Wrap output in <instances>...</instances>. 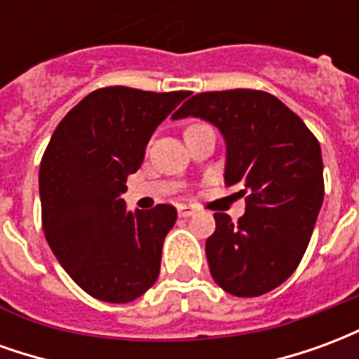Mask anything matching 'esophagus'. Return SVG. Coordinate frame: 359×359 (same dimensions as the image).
I'll return each instance as SVG.
<instances>
[{
    "label": "esophagus",
    "instance_id": "34e87169",
    "mask_svg": "<svg viewBox=\"0 0 359 359\" xmlns=\"http://www.w3.org/2000/svg\"><path fill=\"white\" fill-rule=\"evenodd\" d=\"M177 210H179V217H190V215L196 211L194 208H192V205H188V203H180Z\"/></svg>",
    "mask_w": 359,
    "mask_h": 359
}]
</instances>
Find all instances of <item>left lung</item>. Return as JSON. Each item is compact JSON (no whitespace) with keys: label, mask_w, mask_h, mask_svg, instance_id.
<instances>
[{"label":"left lung","mask_w":359,"mask_h":359,"mask_svg":"<svg viewBox=\"0 0 359 359\" xmlns=\"http://www.w3.org/2000/svg\"><path fill=\"white\" fill-rule=\"evenodd\" d=\"M198 117L226 144L225 184H242L246 213L233 223L215 213L205 242L213 280L225 292L252 298L283 285L300 264L323 203L319 142L294 111L262 90L203 92L172 118Z\"/></svg>","instance_id":"left-lung-1"}]
</instances>
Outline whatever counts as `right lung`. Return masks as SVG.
I'll return each instance as SVG.
<instances>
[{
  "mask_svg": "<svg viewBox=\"0 0 359 359\" xmlns=\"http://www.w3.org/2000/svg\"><path fill=\"white\" fill-rule=\"evenodd\" d=\"M190 92L109 86L69 111L40 163L46 241L82 290L102 302L136 300L159 277L177 221L169 203L126 211V177L140 169L151 134Z\"/></svg>",
  "mask_w": 359,
  "mask_h": 359,
  "instance_id": "1",
  "label": "right lung"
}]
</instances>
